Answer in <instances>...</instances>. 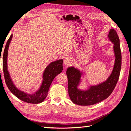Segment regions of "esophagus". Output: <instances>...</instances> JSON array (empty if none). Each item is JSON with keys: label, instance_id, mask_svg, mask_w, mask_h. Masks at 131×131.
<instances>
[{"label": "esophagus", "instance_id": "34e87169", "mask_svg": "<svg viewBox=\"0 0 131 131\" xmlns=\"http://www.w3.org/2000/svg\"><path fill=\"white\" fill-rule=\"evenodd\" d=\"M72 59L71 58V57H66L64 59V61L63 63L65 64V65L67 67V66H69L70 65H71V64L72 63Z\"/></svg>", "mask_w": 131, "mask_h": 131}]
</instances>
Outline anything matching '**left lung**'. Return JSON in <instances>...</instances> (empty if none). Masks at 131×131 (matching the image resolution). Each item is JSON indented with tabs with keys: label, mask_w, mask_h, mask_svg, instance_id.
I'll list each match as a JSON object with an SVG mask.
<instances>
[{
	"label": "left lung",
	"mask_w": 131,
	"mask_h": 131,
	"mask_svg": "<svg viewBox=\"0 0 131 131\" xmlns=\"http://www.w3.org/2000/svg\"><path fill=\"white\" fill-rule=\"evenodd\" d=\"M110 40L114 43L115 56V64L108 78L98 85L91 86L86 90L78 88L82 72L75 68H68L66 75L68 79V93L71 101L79 106H90L101 102L111 95L118 81L122 66V54L120 40L116 30L111 29L108 35Z\"/></svg>",
	"instance_id": "1"
}]
</instances>
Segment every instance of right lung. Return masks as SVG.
Here are the masks:
<instances>
[{
  "label": "right lung",
  "instance_id": "right-lung-1",
  "mask_svg": "<svg viewBox=\"0 0 131 131\" xmlns=\"http://www.w3.org/2000/svg\"><path fill=\"white\" fill-rule=\"evenodd\" d=\"M12 35H11L6 43V47L3 56V70L5 82L8 88L11 93L17 98L22 101L29 103L37 104L41 103L47 98L49 89L53 80L56 76L62 72L63 70V60H58L51 62L43 71V80L40 89L33 94H28L24 93L16 88L10 77L9 74L7 69V56L10 42L12 40Z\"/></svg>",
  "mask_w": 131,
  "mask_h": 131
}]
</instances>
